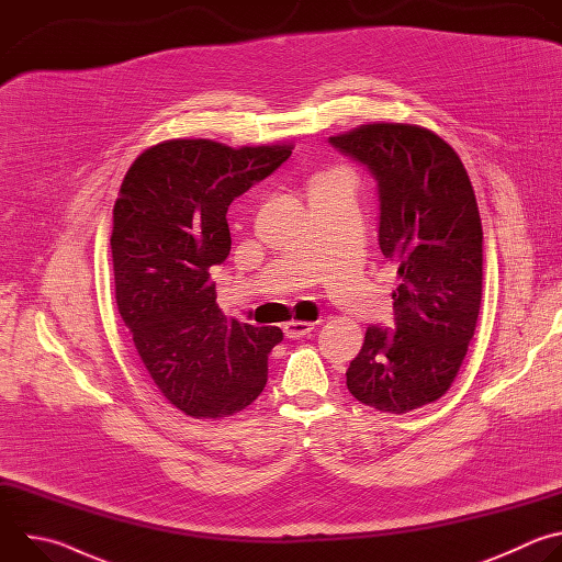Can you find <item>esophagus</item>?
I'll return each instance as SVG.
<instances>
[{
    "label": "esophagus",
    "instance_id": "34e87169",
    "mask_svg": "<svg viewBox=\"0 0 562 562\" xmlns=\"http://www.w3.org/2000/svg\"><path fill=\"white\" fill-rule=\"evenodd\" d=\"M315 329V323H302V319H291V323L284 325V336L291 340H300L308 336Z\"/></svg>",
    "mask_w": 562,
    "mask_h": 562
}]
</instances>
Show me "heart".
I'll list each match as a JSON object with an SVG mask.
<instances>
[{
    "label": "heart",
    "mask_w": 562,
    "mask_h": 562,
    "mask_svg": "<svg viewBox=\"0 0 562 562\" xmlns=\"http://www.w3.org/2000/svg\"><path fill=\"white\" fill-rule=\"evenodd\" d=\"M336 180H345V176H340V173H323V176H317V178H313V182H311V187H319V184H327V182H336Z\"/></svg>",
    "instance_id": "1"
}]
</instances>
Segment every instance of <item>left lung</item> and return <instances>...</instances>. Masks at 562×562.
I'll list each match as a JSON object with an SVG mask.
<instances>
[{"instance_id": "1", "label": "left lung", "mask_w": 562, "mask_h": 562, "mask_svg": "<svg viewBox=\"0 0 562 562\" xmlns=\"http://www.w3.org/2000/svg\"><path fill=\"white\" fill-rule=\"evenodd\" d=\"M329 142L378 182L380 251L397 269L393 334L369 327L347 369L362 405L407 414L447 393L483 297V224L458 153L416 124L375 122Z\"/></svg>"}]
</instances>
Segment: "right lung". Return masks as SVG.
<instances>
[{"mask_svg":"<svg viewBox=\"0 0 562 562\" xmlns=\"http://www.w3.org/2000/svg\"><path fill=\"white\" fill-rule=\"evenodd\" d=\"M291 148L169 139L146 148L122 182L111 235L117 308L159 393L191 418L243 412L267 384L282 331L226 319L209 271L231 251L228 204Z\"/></svg>","mask_w":562,"mask_h":562,"instance_id":"obj_1","label":"right lung"}]
</instances>
